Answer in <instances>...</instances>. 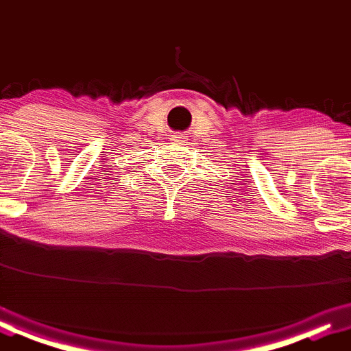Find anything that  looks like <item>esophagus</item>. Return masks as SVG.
<instances>
[{
  "instance_id": "obj_1",
  "label": "esophagus",
  "mask_w": 351,
  "mask_h": 351,
  "mask_svg": "<svg viewBox=\"0 0 351 351\" xmlns=\"http://www.w3.org/2000/svg\"><path fill=\"white\" fill-rule=\"evenodd\" d=\"M181 139H183V137H181Z\"/></svg>"
}]
</instances>
